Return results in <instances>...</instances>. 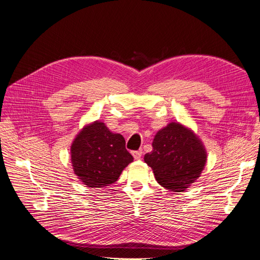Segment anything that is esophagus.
Here are the masks:
<instances>
[{"label":"esophagus","instance_id":"34e87169","mask_svg":"<svg viewBox=\"0 0 260 260\" xmlns=\"http://www.w3.org/2000/svg\"><path fill=\"white\" fill-rule=\"evenodd\" d=\"M132 155H133V157H134L136 160L140 159L141 156H142V151H141V149H139V151H134V152H132Z\"/></svg>","mask_w":260,"mask_h":260}]
</instances>
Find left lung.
<instances>
[{"mask_svg":"<svg viewBox=\"0 0 260 260\" xmlns=\"http://www.w3.org/2000/svg\"><path fill=\"white\" fill-rule=\"evenodd\" d=\"M153 151L144 156L160 185L172 192H183L194 183L207 163V149L198 136L179 122L159 129Z\"/></svg>","mask_w":260,"mask_h":260,"instance_id":"obj_1","label":"left lung"}]
</instances>
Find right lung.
<instances>
[{
  "mask_svg": "<svg viewBox=\"0 0 260 260\" xmlns=\"http://www.w3.org/2000/svg\"><path fill=\"white\" fill-rule=\"evenodd\" d=\"M71 160L75 175L88 187H104L116 182L131 162L125 140L109 131L102 121L83 126L71 146Z\"/></svg>",
  "mask_w": 260,
  "mask_h": 260,
  "instance_id": "1",
  "label": "right lung"
}]
</instances>
